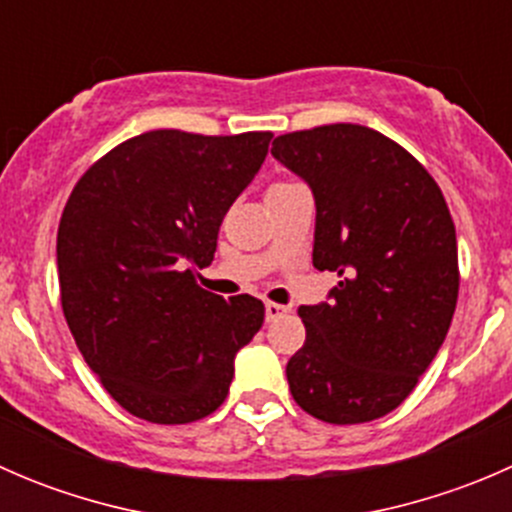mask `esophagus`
I'll return each instance as SVG.
<instances>
[{
    "instance_id": "34e87169",
    "label": "esophagus",
    "mask_w": 512,
    "mask_h": 512,
    "mask_svg": "<svg viewBox=\"0 0 512 512\" xmlns=\"http://www.w3.org/2000/svg\"><path fill=\"white\" fill-rule=\"evenodd\" d=\"M285 314H287L285 304H275V302L265 304V319H267V322H275V319L285 317Z\"/></svg>"
}]
</instances>
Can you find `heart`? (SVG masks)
Segmentation results:
<instances>
[{
	"mask_svg": "<svg viewBox=\"0 0 512 512\" xmlns=\"http://www.w3.org/2000/svg\"><path fill=\"white\" fill-rule=\"evenodd\" d=\"M280 185H282V183H280Z\"/></svg>",
	"mask_w": 512,
	"mask_h": 512,
	"instance_id": "obj_1",
	"label": "heart"
}]
</instances>
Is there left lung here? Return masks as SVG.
<instances>
[{
	"mask_svg": "<svg viewBox=\"0 0 512 512\" xmlns=\"http://www.w3.org/2000/svg\"><path fill=\"white\" fill-rule=\"evenodd\" d=\"M272 156L312 188V262L339 275L327 302L299 307L307 339L287 361L289 391L319 421H374L414 391L451 327L448 205L409 151L366 126L285 133Z\"/></svg>",
	"mask_w": 512,
	"mask_h": 512,
	"instance_id": "left-lung-1",
	"label": "left lung"
}]
</instances>
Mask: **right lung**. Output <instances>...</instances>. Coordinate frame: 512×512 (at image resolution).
<instances>
[{"instance_id":"right-lung-1","label":"right lung","mask_w":512,"mask_h":512,"mask_svg":"<svg viewBox=\"0 0 512 512\" xmlns=\"http://www.w3.org/2000/svg\"><path fill=\"white\" fill-rule=\"evenodd\" d=\"M270 131H151L91 165L59 223L61 307L103 389L151 423H190L225 401L235 354L265 304L195 282L218 230L252 183Z\"/></svg>"}]
</instances>
